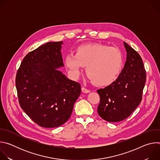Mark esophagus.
<instances>
[{"label": "esophagus", "mask_w": 160, "mask_h": 160, "mask_svg": "<svg viewBox=\"0 0 160 160\" xmlns=\"http://www.w3.org/2000/svg\"><path fill=\"white\" fill-rule=\"evenodd\" d=\"M82 91L83 93H89L90 92V90L87 89V88H85L84 87L82 88Z\"/></svg>", "instance_id": "obj_1"}]
</instances>
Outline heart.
<instances>
[{
  "label": "heart",
  "mask_w": 160,
  "mask_h": 160,
  "mask_svg": "<svg viewBox=\"0 0 160 160\" xmlns=\"http://www.w3.org/2000/svg\"><path fill=\"white\" fill-rule=\"evenodd\" d=\"M64 64L73 77H78L83 66L86 74L92 82L99 87L108 86L118 78L123 67L121 52L108 45L90 43L80 45L75 54H68Z\"/></svg>",
  "instance_id": "heart-1"
}]
</instances>
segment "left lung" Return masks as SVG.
I'll return each instance as SVG.
<instances>
[{
	"label": "left lung",
	"mask_w": 160,
	"mask_h": 160,
	"mask_svg": "<svg viewBox=\"0 0 160 160\" xmlns=\"http://www.w3.org/2000/svg\"><path fill=\"white\" fill-rule=\"evenodd\" d=\"M127 60L117 80L97 90L100 96L99 115L109 122H118L128 117L142 100L146 75L141 57L126 42Z\"/></svg>",
	"instance_id": "8db88e82"
}]
</instances>
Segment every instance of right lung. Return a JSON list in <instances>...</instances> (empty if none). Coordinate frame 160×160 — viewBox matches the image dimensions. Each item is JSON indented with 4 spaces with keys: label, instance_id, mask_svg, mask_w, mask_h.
<instances>
[{
    "label": "right lung",
    "instance_id": "add662e5",
    "mask_svg": "<svg viewBox=\"0 0 160 160\" xmlns=\"http://www.w3.org/2000/svg\"><path fill=\"white\" fill-rule=\"evenodd\" d=\"M62 42H50L30 52L16 77L19 103L27 115L45 128L62 125L70 118L81 94L80 84L58 68L64 66Z\"/></svg>",
    "mask_w": 160,
    "mask_h": 160
}]
</instances>
